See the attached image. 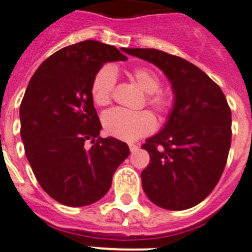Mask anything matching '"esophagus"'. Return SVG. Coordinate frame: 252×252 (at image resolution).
<instances>
[{
	"instance_id": "34e87169",
	"label": "esophagus",
	"mask_w": 252,
	"mask_h": 252,
	"mask_svg": "<svg viewBox=\"0 0 252 252\" xmlns=\"http://www.w3.org/2000/svg\"><path fill=\"white\" fill-rule=\"evenodd\" d=\"M128 148H130L131 153H135V151H136L137 149H139V146L135 145V144H128Z\"/></svg>"
}]
</instances>
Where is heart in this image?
Instances as JSON below:
<instances>
[{"label": "heart", "mask_w": 252, "mask_h": 252, "mask_svg": "<svg viewBox=\"0 0 252 252\" xmlns=\"http://www.w3.org/2000/svg\"><path fill=\"white\" fill-rule=\"evenodd\" d=\"M128 77L132 79L137 87H140L146 93V103L151 106L157 112L166 115L170 112L174 98L170 92L161 91L160 78L151 69L139 66L128 72ZM116 75L113 69L102 68L92 82L91 94L97 106H107L112 98V92L115 88ZM104 131L116 139L125 141H133L139 137L145 136L155 128V119L148 111H131L113 108L108 111L102 117Z\"/></svg>", "instance_id": "b5f03b06"}]
</instances>
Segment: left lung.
Listing matches in <instances>:
<instances>
[{
    "label": "left lung",
    "instance_id": "8db88e82",
    "mask_svg": "<svg viewBox=\"0 0 252 252\" xmlns=\"http://www.w3.org/2000/svg\"><path fill=\"white\" fill-rule=\"evenodd\" d=\"M125 53L157 65L171 84L174 103L164 127L142 145L150 161L142 189L161 208L183 211L215 189L231 148V110L223 92L194 64L157 49Z\"/></svg>",
    "mask_w": 252,
    "mask_h": 252
}]
</instances>
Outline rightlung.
Returning <instances> with one entry per match:
<instances>
[{"mask_svg": "<svg viewBox=\"0 0 252 252\" xmlns=\"http://www.w3.org/2000/svg\"><path fill=\"white\" fill-rule=\"evenodd\" d=\"M127 58L95 40L65 46L37 68L22 98L20 133L29 164L41 188L64 206L99 201L130 154L126 142L99 137L102 125L91 94L103 64Z\"/></svg>", "mask_w": 252, "mask_h": 252, "instance_id": "1", "label": "right lung"}]
</instances>
